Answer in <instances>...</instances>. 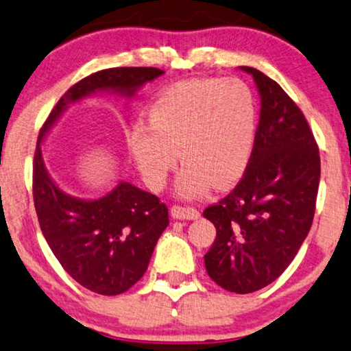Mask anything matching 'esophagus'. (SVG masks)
Wrapping results in <instances>:
<instances>
[{
	"label": "esophagus",
	"instance_id": "esophagus-1",
	"mask_svg": "<svg viewBox=\"0 0 351 351\" xmlns=\"http://www.w3.org/2000/svg\"><path fill=\"white\" fill-rule=\"evenodd\" d=\"M171 217L173 219H180V220H196L201 217V212L197 210L196 207H191V206H175L171 207Z\"/></svg>",
	"mask_w": 351,
	"mask_h": 351
}]
</instances>
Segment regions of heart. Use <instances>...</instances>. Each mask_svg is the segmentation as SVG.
I'll use <instances>...</instances> for the list:
<instances>
[{
	"instance_id": "1",
	"label": "heart",
	"mask_w": 351,
	"mask_h": 351,
	"mask_svg": "<svg viewBox=\"0 0 351 351\" xmlns=\"http://www.w3.org/2000/svg\"><path fill=\"white\" fill-rule=\"evenodd\" d=\"M257 121L256 95L241 79H186L158 92L149 106V123L137 119L128 141L152 189L167 183L180 152L184 165L176 189L183 197H197L212 181L232 183L245 171Z\"/></svg>"
}]
</instances>
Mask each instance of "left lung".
Listing matches in <instances>:
<instances>
[{
  "label": "left lung",
  "mask_w": 351,
  "mask_h": 351,
  "mask_svg": "<svg viewBox=\"0 0 351 351\" xmlns=\"http://www.w3.org/2000/svg\"><path fill=\"white\" fill-rule=\"evenodd\" d=\"M261 118L254 149L233 191L204 210L217 237L208 277L246 295L280 277L308 237L316 212L321 157L303 112L274 79L254 68Z\"/></svg>",
  "instance_id": "1"
}]
</instances>
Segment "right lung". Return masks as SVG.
Returning a JSON list of instances; mask_svg holds the SVG:
<instances>
[{
    "instance_id": "1",
    "label": "right lung",
    "mask_w": 351,
    "mask_h": 351,
    "mask_svg": "<svg viewBox=\"0 0 351 351\" xmlns=\"http://www.w3.org/2000/svg\"><path fill=\"white\" fill-rule=\"evenodd\" d=\"M162 74L157 68H110L90 74L68 88L40 130L32 173L40 228L66 272L94 293H124L143 277L168 227V208L131 183H119L95 201L68 196L48 176L40 141L71 101L108 88L131 97Z\"/></svg>"
}]
</instances>
